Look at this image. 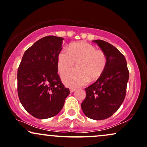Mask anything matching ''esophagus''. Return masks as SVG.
Returning a JSON list of instances; mask_svg holds the SVG:
<instances>
[{
  "label": "esophagus",
  "mask_w": 147,
  "mask_h": 147,
  "mask_svg": "<svg viewBox=\"0 0 147 147\" xmlns=\"http://www.w3.org/2000/svg\"><path fill=\"white\" fill-rule=\"evenodd\" d=\"M69 90H70V92H74L76 90V89L73 88V87H71V88L69 89Z\"/></svg>",
  "instance_id": "esophagus-1"
}]
</instances>
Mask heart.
Wrapping results in <instances>:
<instances>
[{
    "label": "heart",
    "instance_id": "1",
    "mask_svg": "<svg viewBox=\"0 0 147 147\" xmlns=\"http://www.w3.org/2000/svg\"><path fill=\"white\" fill-rule=\"evenodd\" d=\"M76 62L77 67L69 69L62 75V81L69 87H78L86 84L89 80L98 78L107 65V57L102 51L87 42L71 44L68 49H62L57 58V68L62 73Z\"/></svg>",
    "mask_w": 147,
    "mask_h": 147
}]
</instances>
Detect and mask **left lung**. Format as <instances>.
I'll return each instance as SVG.
<instances>
[{
  "label": "left lung",
  "mask_w": 147,
  "mask_h": 147,
  "mask_svg": "<svg viewBox=\"0 0 147 147\" xmlns=\"http://www.w3.org/2000/svg\"><path fill=\"white\" fill-rule=\"evenodd\" d=\"M107 57L103 74L85 88L86 98L81 103L87 117L102 120L111 117L122 104L129 78L126 58L117 48L105 41L94 40Z\"/></svg>",
  "instance_id": "obj_1"
}]
</instances>
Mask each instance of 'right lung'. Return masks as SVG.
<instances>
[{
    "label": "right lung",
    "instance_id": "obj_1",
    "mask_svg": "<svg viewBox=\"0 0 147 147\" xmlns=\"http://www.w3.org/2000/svg\"><path fill=\"white\" fill-rule=\"evenodd\" d=\"M63 38L47 36L24 53L17 73L18 96L25 110L37 119L57 115L69 90L57 74V58Z\"/></svg>",
    "mask_w": 147,
    "mask_h": 147
}]
</instances>
